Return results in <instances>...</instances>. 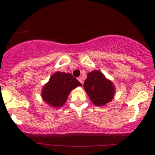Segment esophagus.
<instances>
[{
  "label": "esophagus",
  "mask_w": 155,
  "mask_h": 155,
  "mask_svg": "<svg viewBox=\"0 0 155 155\" xmlns=\"http://www.w3.org/2000/svg\"><path fill=\"white\" fill-rule=\"evenodd\" d=\"M78 80H79V82H81V83L83 84V81H82V78H81V77H79V78H78Z\"/></svg>",
  "instance_id": "obj_1"
}]
</instances>
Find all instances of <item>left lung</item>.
Returning <instances> with one entry per match:
<instances>
[{"mask_svg": "<svg viewBox=\"0 0 155 155\" xmlns=\"http://www.w3.org/2000/svg\"><path fill=\"white\" fill-rule=\"evenodd\" d=\"M91 101L98 107L105 106L115 95V87L101 71L94 70L87 73L83 85Z\"/></svg>", "mask_w": 155, "mask_h": 155, "instance_id": "obj_1", "label": "left lung"}]
</instances>
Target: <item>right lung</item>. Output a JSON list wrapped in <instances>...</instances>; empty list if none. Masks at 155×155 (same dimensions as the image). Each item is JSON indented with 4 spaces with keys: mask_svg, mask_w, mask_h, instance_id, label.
Here are the masks:
<instances>
[{
    "mask_svg": "<svg viewBox=\"0 0 155 155\" xmlns=\"http://www.w3.org/2000/svg\"><path fill=\"white\" fill-rule=\"evenodd\" d=\"M82 84L70 73L56 72L43 87V101L53 107H60L66 103L70 91Z\"/></svg>",
    "mask_w": 155,
    "mask_h": 155,
    "instance_id": "right-lung-1",
    "label": "right lung"
}]
</instances>
